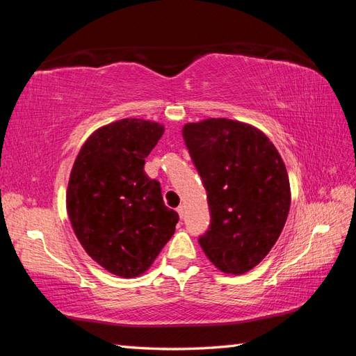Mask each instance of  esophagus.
<instances>
[{
    "label": "esophagus",
    "instance_id": "1",
    "mask_svg": "<svg viewBox=\"0 0 356 356\" xmlns=\"http://www.w3.org/2000/svg\"><path fill=\"white\" fill-rule=\"evenodd\" d=\"M177 214H179L180 218H184V216H185V207H184V205L177 207Z\"/></svg>",
    "mask_w": 356,
    "mask_h": 356
}]
</instances>
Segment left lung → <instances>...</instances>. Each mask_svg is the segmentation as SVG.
Segmentation results:
<instances>
[{
  "label": "left lung",
  "mask_w": 356,
  "mask_h": 356,
  "mask_svg": "<svg viewBox=\"0 0 356 356\" xmlns=\"http://www.w3.org/2000/svg\"><path fill=\"white\" fill-rule=\"evenodd\" d=\"M182 134L211 211L199 243L216 268L245 274L269 254L284 228L291 186L283 159L260 130L237 120L186 124Z\"/></svg>",
  "instance_id": "left-lung-1"
}]
</instances>
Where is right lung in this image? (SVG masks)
<instances>
[{"mask_svg":"<svg viewBox=\"0 0 356 356\" xmlns=\"http://www.w3.org/2000/svg\"><path fill=\"white\" fill-rule=\"evenodd\" d=\"M163 125L122 119L96 130L82 145L67 188V213L82 248L108 272L143 274L174 231L179 216L165 207L145 157Z\"/></svg>","mask_w":356,"mask_h":356,"instance_id":"obj_1","label":"right lung"}]
</instances>
